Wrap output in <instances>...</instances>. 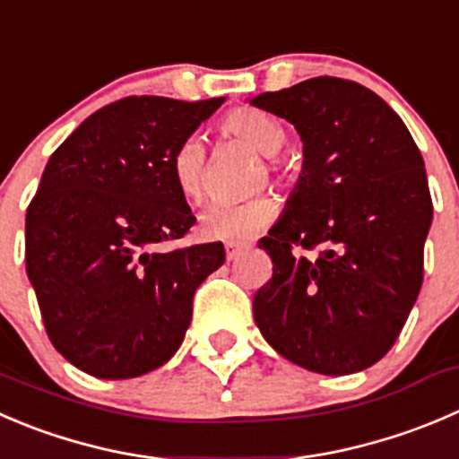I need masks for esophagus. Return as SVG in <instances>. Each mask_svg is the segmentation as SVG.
<instances>
[{
  "mask_svg": "<svg viewBox=\"0 0 459 459\" xmlns=\"http://www.w3.org/2000/svg\"><path fill=\"white\" fill-rule=\"evenodd\" d=\"M244 248H247V247H242V244H226V260H229V262L238 260L239 253H242Z\"/></svg>",
  "mask_w": 459,
  "mask_h": 459,
  "instance_id": "1",
  "label": "esophagus"
}]
</instances>
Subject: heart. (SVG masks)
<instances>
[{
	"mask_svg": "<svg viewBox=\"0 0 459 459\" xmlns=\"http://www.w3.org/2000/svg\"><path fill=\"white\" fill-rule=\"evenodd\" d=\"M220 136L229 141H239L255 152L269 157V166L275 175L284 177L289 168L280 161L278 154L287 141L282 123L266 111L255 107H238L229 111L220 121ZM208 172H211V154L199 136H186L177 143L170 154V175L177 190L188 202H202L208 193ZM275 215L273 199L266 195L239 199H220L211 204L199 217V235L212 242L239 244L251 239L260 229H264Z\"/></svg>",
	"mask_w": 459,
	"mask_h": 459,
	"instance_id": "obj_1",
	"label": "heart"
}]
</instances>
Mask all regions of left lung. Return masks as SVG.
Instances as JSON below:
<instances>
[{"instance_id":"8db88e82","label":"left lung","mask_w":459,"mask_h":459,"mask_svg":"<svg viewBox=\"0 0 459 459\" xmlns=\"http://www.w3.org/2000/svg\"><path fill=\"white\" fill-rule=\"evenodd\" d=\"M251 105L287 118L305 152L282 217L257 242L273 275L253 298L255 325L307 370H366L394 345L424 280V159L397 111L352 80L318 75Z\"/></svg>"}]
</instances>
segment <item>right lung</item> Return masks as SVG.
Masks as SVG:
<instances>
[{"mask_svg": "<svg viewBox=\"0 0 459 459\" xmlns=\"http://www.w3.org/2000/svg\"><path fill=\"white\" fill-rule=\"evenodd\" d=\"M224 98L130 96L51 154L26 211V273L53 348L98 379H132L179 350L221 242L172 248L195 215L170 154Z\"/></svg>", "mask_w": 459, "mask_h": 459, "instance_id": "1", "label": "right lung"}]
</instances>
